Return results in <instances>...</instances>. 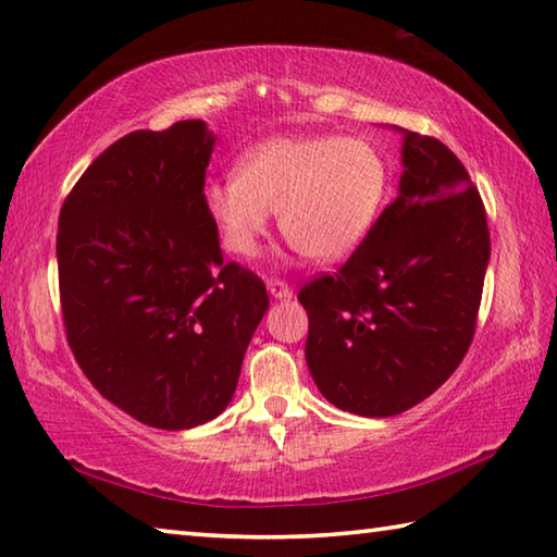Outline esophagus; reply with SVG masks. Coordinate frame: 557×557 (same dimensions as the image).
Segmentation results:
<instances>
[{
	"mask_svg": "<svg viewBox=\"0 0 557 557\" xmlns=\"http://www.w3.org/2000/svg\"><path fill=\"white\" fill-rule=\"evenodd\" d=\"M268 292L272 299H287L292 295V287L282 280H268Z\"/></svg>",
	"mask_w": 557,
	"mask_h": 557,
	"instance_id": "34e87169",
	"label": "esophagus"
}]
</instances>
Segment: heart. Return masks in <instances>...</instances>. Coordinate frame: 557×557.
I'll return each mask as SVG.
<instances>
[{
  "mask_svg": "<svg viewBox=\"0 0 557 557\" xmlns=\"http://www.w3.org/2000/svg\"><path fill=\"white\" fill-rule=\"evenodd\" d=\"M238 175L211 180L205 209L224 246L256 256L277 211L282 236L321 265L350 258L377 226L392 173L366 138L277 136L238 160Z\"/></svg>",
  "mask_w": 557,
  "mask_h": 557,
  "instance_id": "obj_1",
  "label": "heart"
}]
</instances>
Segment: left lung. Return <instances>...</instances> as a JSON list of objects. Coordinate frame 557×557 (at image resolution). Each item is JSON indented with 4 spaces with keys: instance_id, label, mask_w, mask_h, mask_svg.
<instances>
[{
    "instance_id": "left-lung-1",
    "label": "left lung",
    "mask_w": 557,
    "mask_h": 557,
    "mask_svg": "<svg viewBox=\"0 0 557 557\" xmlns=\"http://www.w3.org/2000/svg\"><path fill=\"white\" fill-rule=\"evenodd\" d=\"M401 134L399 195L336 275L299 292L307 366L333 407L384 419L431 397L470 348L490 265L480 191L448 146Z\"/></svg>"
}]
</instances>
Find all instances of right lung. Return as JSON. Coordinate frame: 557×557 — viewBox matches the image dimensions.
<instances>
[{
    "mask_svg": "<svg viewBox=\"0 0 557 557\" xmlns=\"http://www.w3.org/2000/svg\"><path fill=\"white\" fill-rule=\"evenodd\" d=\"M214 146L201 119L134 131L85 170L58 221L75 360L104 399L163 431L228 407L270 307L260 277L224 262L205 209Z\"/></svg>",
    "mask_w": 557,
    "mask_h": 557,
    "instance_id": "right-lung-1",
    "label": "right lung"
}]
</instances>
